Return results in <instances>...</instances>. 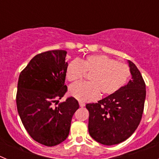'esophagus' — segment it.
I'll use <instances>...</instances> for the list:
<instances>
[{
    "label": "esophagus",
    "instance_id": "esophagus-1",
    "mask_svg": "<svg viewBox=\"0 0 159 159\" xmlns=\"http://www.w3.org/2000/svg\"><path fill=\"white\" fill-rule=\"evenodd\" d=\"M79 104H80V107H84L85 106V103H84V102H80V101L79 102Z\"/></svg>",
    "mask_w": 159,
    "mask_h": 159
}]
</instances>
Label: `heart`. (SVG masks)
<instances>
[{"mask_svg":"<svg viewBox=\"0 0 159 159\" xmlns=\"http://www.w3.org/2000/svg\"><path fill=\"white\" fill-rule=\"evenodd\" d=\"M86 73L89 82H79L72 84L69 93L81 102H89L99 98L116 93L127 84L130 75L129 66L116 61L106 55H91L79 61L74 60L68 64L66 77L70 82L84 78Z\"/></svg>","mask_w":159,"mask_h":159,"instance_id":"obj_1","label":"heart"}]
</instances>
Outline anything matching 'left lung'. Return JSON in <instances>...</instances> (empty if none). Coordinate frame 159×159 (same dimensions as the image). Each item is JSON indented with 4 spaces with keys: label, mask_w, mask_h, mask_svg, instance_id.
Masks as SVG:
<instances>
[{
    "label": "left lung",
    "mask_w": 159,
    "mask_h": 159,
    "mask_svg": "<svg viewBox=\"0 0 159 159\" xmlns=\"http://www.w3.org/2000/svg\"><path fill=\"white\" fill-rule=\"evenodd\" d=\"M131 80L127 85L95 103H88V131L92 139L106 146L127 139L141 121L146 84L135 64L128 60Z\"/></svg>",
    "instance_id": "left-lung-1"
}]
</instances>
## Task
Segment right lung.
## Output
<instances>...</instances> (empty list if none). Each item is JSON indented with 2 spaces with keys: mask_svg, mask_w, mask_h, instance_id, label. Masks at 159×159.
<instances>
[{
  "mask_svg": "<svg viewBox=\"0 0 159 159\" xmlns=\"http://www.w3.org/2000/svg\"><path fill=\"white\" fill-rule=\"evenodd\" d=\"M67 52L52 50L35 56L20 72L16 92L20 118L29 135L42 145L57 146L69 134L79 102L74 97L59 103L67 92L64 85Z\"/></svg>",
  "mask_w": 159,
  "mask_h": 159,
  "instance_id": "add662e5",
  "label": "right lung"
}]
</instances>
